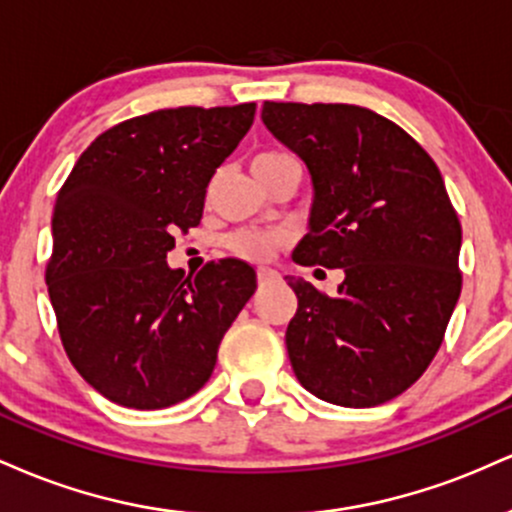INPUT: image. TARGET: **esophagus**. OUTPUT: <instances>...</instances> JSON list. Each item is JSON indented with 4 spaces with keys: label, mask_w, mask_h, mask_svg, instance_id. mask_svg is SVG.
<instances>
[{
    "label": "esophagus",
    "mask_w": 512,
    "mask_h": 512,
    "mask_svg": "<svg viewBox=\"0 0 512 512\" xmlns=\"http://www.w3.org/2000/svg\"><path fill=\"white\" fill-rule=\"evenodd\" d=\"M276 279H279V272H274V269H267V267L257 269V281H260V286L272 284Z\"/></svg>",
    "instance_id": "esophagus-1"
}]
</instances>
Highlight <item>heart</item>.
Segmentation results:
<instances>
[{"mask_svg":"<svg viewBox=\"0 0 512 512\" xmlns=\"http://www.w3.org/2000/svg\"><path fill=\"white\" fill-rule=\"evenodd\" d=\"M281 158H289V154H281V151H260V154L252 158V166H264V163L281 161ZM281 243H284V238L272 231H238L226 238V248L236 257H240V260L248 262L269 260Z\"/></svg>","mask_w":512,"mask_h":512,"instance_id":"heart-1","label":"heart"}]
</instances>
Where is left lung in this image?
I'll return each mask as SVG.
<instances>
[{
	"mask_svg": "<svg viewBox=\"0 0 512 512\" xmlns=\"http://www.w3.org/2000/svg\"><path fill=\"white\" fill-rule=\"evenodd\" d=\"M315 187L310 233L293 262L344 269L337 296L286 276L298 310L291 368L339 407H378L424 375L462 291V226L443 175L402 127L344 103L262 105Z\"/></svg>",
	"mask_w": 512,
	"mask_h": 512,
	"instance_id": "1",
	"label": "left lung"
}]
</instances>
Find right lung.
Wrapping results in <instances>:
<instances>
[{
	"label": "right lung",
	"mask_w": 512,
	"mask_h": 512,
	"mask_svg": "<svg viewBox=\"0 0 512 512\" xmlns=\"http://www.w3.org/2000/svg\"><path fill=\"white\" fill-rule=\"evenodd\" d=\"M252 120L255 103L132 117L98 134L64 180L45 281L69 361L110 402L163 409L202 390L255 293L243 260L207 262L195 279L166 262Z\"/></svg>",
	"instance_id": "add662e5"
}]
</instances>
